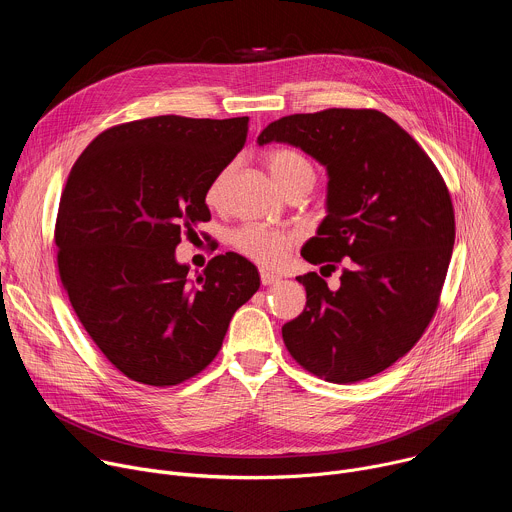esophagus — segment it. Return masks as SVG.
I'll return each mask as SVG.
<instances>
[{
  "label": "esophagus",
  "instance_id": "34e87169",
  "mask_svg": "<svg viewBox=\"0 0 512 512\" xmlns=\"http://www.w3.org/2000/svg\"><path fill=\"white\" fill-rule=\"evenodd\" d=\"M259 275H261V283H263V285H271V283L279 281V275H275L273 271H267V269H261Z\"/></svg>",
  "mask_w": 512,
  "mask_h": 512
}]
</instances>
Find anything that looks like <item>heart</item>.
Masks as SVG:
<instances>
[{
	"instance_id": "obj_1",
	"label": "heart",
	"mask_w": 512,
	"mask_h": 512,
	"mask_svg": "<svg viewBox=\"0 0 512 512\" xmlns=\"http://www.w3.org/2000/svg\"><path fill=\"white\" fill-rule=\"evenodd\" d=\"M265 168L283 194H287L289 190L308 192L316 182V168L312 160L306 154L291 148H277L267 152ZM227 176L229 170H223L210 182L206 190L208 204H216L218 198H221ZM231 243L239 253L261 265H277L285 259L289 249L294 247L296 235L281 229H269L263 225H243L237 231H233Z\"/></svg>"
}]
</instances>
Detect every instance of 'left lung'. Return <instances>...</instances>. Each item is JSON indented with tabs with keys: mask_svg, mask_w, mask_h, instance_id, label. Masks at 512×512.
I'll list each match as a JSON object with an SVG mask.
<instances>
[{
	"mask_svg": "<svg viewBox=\"0 0 512 512\" xmlns=\"http://www.w3.org/2000/svg\"><path fill=\"white\" fill-rule=\"evenodd\" d=\"M259 145H296L326 166L328 214L304 249L334 271L330 289L316 273L304 312L281 334L312 375L348 385L383 373L429 326L456 239L448 186L421 145L377 109H326L269 123Z\"/></svg>",
	"mask_w": 512,
	"mask_h": 512,
	"instance_id": "left-lung-1",
	"label": "left lung"
}]
</instances>
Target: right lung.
I'll list each match as a JSON object with an SVG mask.
<instances>
[{
	"label": "right lung",
	"mask_w": 512,
	"mask_h": 512,
	"mask_svg": "<svg viewBox=\"0 0 512 512\" xmlns=\"http://www.w3.org/2000/svg\"><path fill=\"white\" fill-rule=\"evenodd\" d=\"M249 117L160 115L109 127L72 166L54 243L72 310L127 379L170 387L204 371L257 267L216 255L192 281L184 233L210 221L206 190L243 150Z\"/></svg>",
	"instance_id": "right-lung-1"
}]
</instances>
